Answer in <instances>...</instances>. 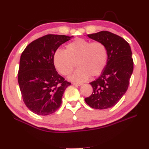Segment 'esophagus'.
Listing matches in <instances>:
<instances>
[{
    "label": "esophagus",
    "mask_w": 149,
    "mask_h": 149,
    "mask_svg": "<svg viewBox=\"0 0 149 149\" xmlns=\"http://www.w3.org/2000/svg\"><path fill=\"white\" fill-rule=\"evenodd\" d=\"M72 84H73V85H75V86H81V85H82V84H81V83H73Z\"/></svg>",
    "instance_id": "obj_1"
}]
</instances>
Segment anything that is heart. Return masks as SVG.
Instances as JSON below:
<instances>
[{
    "label": "heart",
    "mask_w": 149,
    "mask_h": 149,
    "mask_svg": "<svg viewBox=\"0 0 149 149\" xmlns=\"http://www.w3.org/2000/svg\"><path fill=\"white\" fill-rule=\"evenodd\" d=\"M107 49L100 42L91 43L83 38H76L66 45V51L57 50L53 57L55 66L64 76L71 74L76 63L79 68L70 76L74 82L81 83L90 76H98L106 66Z\"/></svg>",
    "instance_id": "heart-1"
}]
</instances>
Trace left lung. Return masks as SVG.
Here are the masks:
<instances>
[{
  "instance_id": "8db88e82",
  "label": "left lung",
  "mask_w": 149,
  "mask_h": 149,
  "mask_svg": "<svg viewBox=\"0 0 149 149\" xmlns=\"http://www.w3.org/2000/svg\"><path fill=\"white\" fill-rule=\"evenodd\" d=\"M86 36L106 46L107 61L100 76L90 83L93 92L85 101L94 109H108L117 104L128 89L134 70L131 47L123 38L108 31Z\"/></svg>"
}]
</instances>
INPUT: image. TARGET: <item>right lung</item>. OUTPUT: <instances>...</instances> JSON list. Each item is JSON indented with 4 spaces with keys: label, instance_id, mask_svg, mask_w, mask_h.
<instances>
[{
    "label": "right lung",
    "instance_id": "1",
    "mask_svg": "<svg viewBox=\"0 0 149 149\" xmlns=\"http://www.w3.org/2000/svg\"><path fill=\"white\" fill-rule=\"evenodd\" d=\"M73 36L48 34L34 40L21 55L18 83L23 102L38 115L55 112L71 83L56 71L53 57L57 49Z\"/></svg>",
    "mask_w": 149,
    "mask_h": 149
}]
</instances>
